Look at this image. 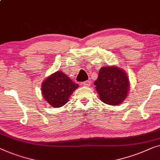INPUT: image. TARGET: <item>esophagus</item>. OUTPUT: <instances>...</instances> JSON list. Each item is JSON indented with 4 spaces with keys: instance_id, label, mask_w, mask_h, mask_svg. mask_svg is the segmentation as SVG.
Returning <instances> with one entry per match:
<instances>
[{
    "instance_id": "esophagus-1",
    "label": "esophagus",
    "mask_w": 160,
    "mask_h": 160,
    "mask_svg": "<svg viewBox=\"0 0 160 160\" xmlns=\"http://www.w3.org/2000/svg\"><path fill=\"white\" fill-rule=\"evenodd\" d=\"M82 85H84V86L89 87V86H91V81H90V80H87V81H85V82H83Z\"/></svg>"
}]
</instances>
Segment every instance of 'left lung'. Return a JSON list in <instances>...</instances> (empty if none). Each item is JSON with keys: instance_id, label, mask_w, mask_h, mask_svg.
Wrapping results in <instances>:
<instances>
[{"instance_id": "8db88e82", "label": "left lung", "mask_w": 160, "mask_h": 160, "mask_svg": "<svg viewBox=\"0 0 160 160\" xmlns=\"http://www.w3.org/2000/svg\"><path fill=\"white\" fill-rule=\"evenodd\" d=\"M94 85L101 101L112 106L123 102L130 88L129 78L125 72L115 66L102 67Z\"/></svg>"}]
</instances>
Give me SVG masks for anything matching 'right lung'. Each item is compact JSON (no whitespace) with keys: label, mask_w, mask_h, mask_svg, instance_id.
Here are the masks:
<instances>
[{"label":"right lung","mask_w":160,"mask_h":160,"mask_svg":"<svg viewBox=\"0 0 160 160\" xmlns=\"http://www.w3.org/2000/svg\"><path fill=\"white\" fill-rule=\"evenodd\" d=\"M79 87L61 71L48 76L42 83L44 99L53 107H61L67 103L73 91Z\"/></svg>","instance_id":"obj_1"}]
</instances>
